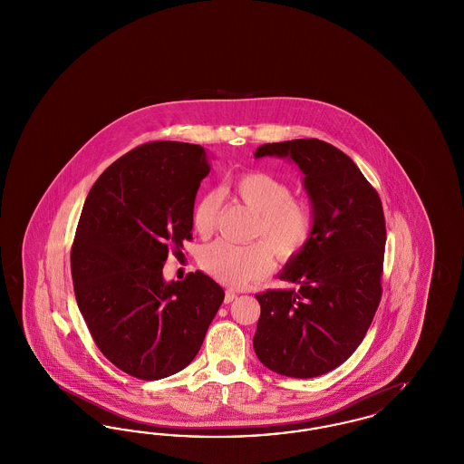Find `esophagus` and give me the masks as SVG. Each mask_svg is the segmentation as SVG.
I'll return each mask as SVG.
<instances>
[{
  "label": "esophagus",
  "instance_id": "34e87169",
  "mask_svg": "<svg viewBox=\"0 0 464 464\" xmlns=\"http://www.w3.org/2000/svg\"><path fill=\"white\" fill-rule=\"evenodd\" d=\"M237 299V292H233V290H226V294H224V303L226 304H229V303H233Z\"/></svg>",
  "mask_w": 464,
  "mask_h": 464
}]
</instances>
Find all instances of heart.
<instances>
[{
	"label": "heart",
	"mask_w": 464,
	"mask_h": 464,
	"mask_svg": "<svg viewBox=\"0 0 464 464\" xmlns=\"http://www.w3.org/2000/svg\"><path fill=\"white\" fill-rule=\"evenodd\" d=\"M233 193L248 205L259 218L254 229L263 242L231 245L214 242L201 250V267L229 287H245L246 284L266 276L273 267V255L287 263L299 257L313 238L314 218L306 201L292 198L287 182L266 172H245L231 182ZM218 216V197L201 195L191 214L193 227L199 235L214 229Z\"/></svg>",
	"instance_id": "1"
}]
</instances>
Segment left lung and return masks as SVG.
<instances>
[{
	"label": "left lung",
	"instance_id": "left-lung-1",
	"mask_svg": "<svg viewBox=\"0 0 464 464\" xmlns=\"http://www.w3.org/2000/svg\"><path fill=\"white\" fill-rule=\"evenodd\" d=\"M263 156L288 158L301 169L314 233L278 275L292 287L256 295L261 316L254 350L276 374H327L363 341L381 301L386 245L381 198L353 160L329 142L263 144L256 158Z\"/></svg>",
	"mask_w": 464,
	"mask_h": 464
}]
</instances>
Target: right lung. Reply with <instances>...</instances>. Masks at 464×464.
Wrapping results in <instances>:
<instances>
[{
    "label": "right lung",
    "mask_w": 464,
    "mask_h": 464,
    "mask_svg": "<svg viewBox=\"0 0 464 464\" xmlns=\"http://www.w3.org/2000/svg\"><path fill=\"white\" fill-rule=\"evenodd\" d=\"M208 172L198 144L156 140L118 158L85 199L71 248L76 303L97 348L133 377L163 379L188 367L224 301L201 271L163 278L170 248L193 237Z\"/></svg>",
    "instance_id": "add662e5"
}]
</instances>
